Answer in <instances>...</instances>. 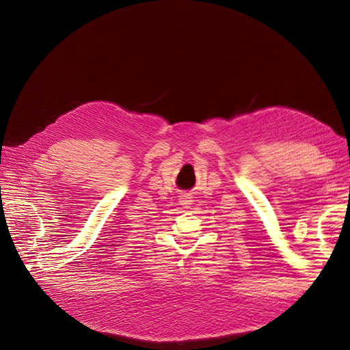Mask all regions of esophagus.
<instances>
[{
  "label": "esophagus",
  "mask_w": 350,
  "mask_h": 350,
  "mask_svg": "<svg viewBox=\"0 0 350 350\" xmlns=\"http://www.w3.org/2000/svg\"><path fill=\"white\" fill-rule=\"evenodd\" d=\"M180 198H179V203L183 206V207H189L191 204H192V202H194V200H192V196L191 194H188V192H183L182 196H179Z\"/></svg>",
  "instance_id": "esophagus-1"
}]
</instances>
